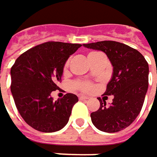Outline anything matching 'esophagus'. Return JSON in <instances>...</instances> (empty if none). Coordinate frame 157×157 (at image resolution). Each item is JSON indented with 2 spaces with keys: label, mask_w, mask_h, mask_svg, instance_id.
<instances>
[{
  "label": "esophagus",
  "mask_w": 157,
  "mask_h": 157,
  "mask_svg": "<svg viewBox=\"0 0 157 157\" xmlns=\"http://www.w3.org/2000/svg\"><path fill=\"white\" fill-rule=\"evenodd\" d=\"M79 99H80V100H88L89 97H88V96H85V95H80V96H79Z\"/></svg>",
  "instance_id": "34e87169"
}]
</instances>
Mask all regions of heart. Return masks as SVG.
Returning a JSON list of instances; mask_svg holds the SVG:
<instances>
[{
	"label": "heart",
	"instance_id": "obj_1",
	"mask_svg": "<svg viewBox=\"0 0 157 157\" xmlns=\"http://www.w3.org/2000/svg\"><path fill=\"white\" fill-rule=\"evenodd\" d=\"M91 54H93V53H91ZM68 65H69V62H67L64 65V70H66L68 68ZM74 87L75 89H78V90H81L85 93H90L93 90V85L91 82H76L74 83Z\"/></svg>",
	"mask_w": 157,
	"mask_h": 157
}]
</instances>
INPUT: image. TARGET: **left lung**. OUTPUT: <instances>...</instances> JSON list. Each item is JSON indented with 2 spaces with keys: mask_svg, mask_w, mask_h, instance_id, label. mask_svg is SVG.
<instances>
[{
  "mask_svg": "<svg viewBox=\"0 0 157 157\" xmlns=\"http://www.w3.org/2000/svg\"><path fill=\"white\" fill-rule=\"evenodd\" d=\"M102 51L113 67L104 95H113L111 104L98 98L101 106L91 113L93 124L101 131L114 133L128 127L138 116L148 89V64L137 51L116 41L82 44Z\"/></svg>",
  "mask_w": 157,
  "mask_h": 157,
  "instance_id": "obj_1",
  "label": "left lung"
}]
</instances>
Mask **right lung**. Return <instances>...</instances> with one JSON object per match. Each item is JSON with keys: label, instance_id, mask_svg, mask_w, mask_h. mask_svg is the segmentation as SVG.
I'll return each mask as SVG.
<instances>
[{"label": "right lung", "instance_id": "obj_1", "mask_svg": "<svg viewBox=\"0 0 157 157\" xmlns=\"http://www.w3.org/2000/svg\"><path fill=\"white\" fill-rule=\"evenodd\" d=\"M82 45L47 42L21 55L10 69V91L22 119L38 131L62 129L69 121L78 97L66 93L54 101L53 91L64 73L67 59Z\"/></svg>", "mask_w": 157, "mask_h": 157}]
</instances>
